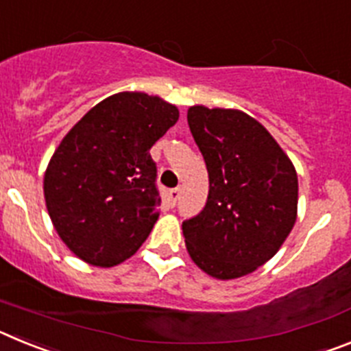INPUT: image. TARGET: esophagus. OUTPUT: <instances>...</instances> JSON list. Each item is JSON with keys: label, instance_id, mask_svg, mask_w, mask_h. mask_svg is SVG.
Returning <instances> with one entry per match:
<instances>
[{"label": "esophagus", "instance_id": "esophagus-1", "mask_svg": "<svg viewBox=\"0 0 351 351\" xmlns=\"http://www.w3.org/2000/svg\"><path fill=\"white\" fill-rule=\"evenodd\" d=\"M179 193H181V190H179V188H173V190L169 191V195H167V197H169L170 206H176V202L179 200Z\"/></svg>", "mask_w": 351, "mask_h": 351}]
</instances>
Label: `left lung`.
<instances>
[{
    "label": "left lung",
    "mask_w": 351,
    "mask_h": 351,
    "mask_svg": "<svg viewBox=\"0 0 351 351\" xmlns=\"http://www.w3.org/2000/svg\"><path fill=\"white\" fill-rule=\"evenodd\" d=\"M207 173L204 210L182 223L186 250L206 274L235 280L256 271L297 219L295 167L255 117L235 108H188Z\"/></svg>",
    "instance_id": "8db88e82"
}]
</instances>
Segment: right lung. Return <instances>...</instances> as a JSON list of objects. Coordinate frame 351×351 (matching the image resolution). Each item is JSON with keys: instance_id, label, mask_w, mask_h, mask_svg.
<instances>
[{"instance_id": "1", "label": "right lung", "mask_w": 351, "mask_h": 351, "mask_svg": "<svg viewBox=\"0 0 351 351\" xmlns=\"http://www.w3.org/2000/svg\"><path fill=\"white\" fill-rule=\"evenodd\" d=\"M178 119V107L160 96L123 91L64 135L43 176V197L73 255L112 267L137 253L160 216L149 149Z\"/></svg>"}]
</instances>
